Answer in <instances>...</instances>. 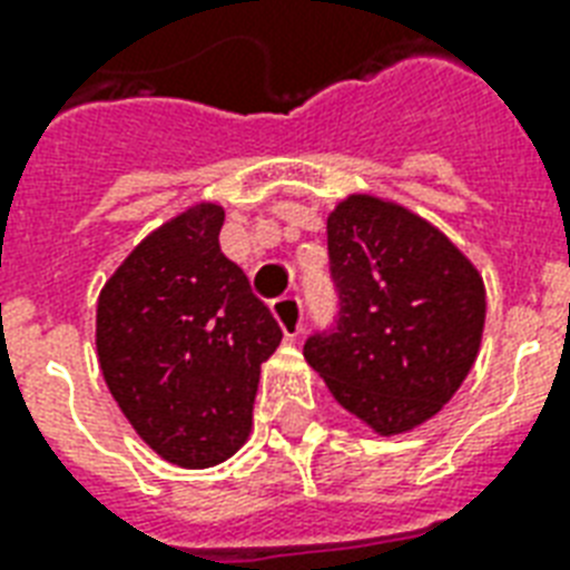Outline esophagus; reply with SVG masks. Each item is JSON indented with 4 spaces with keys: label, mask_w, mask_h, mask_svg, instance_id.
I'll return each mask as SVG.
<instances>
[{
    "label": "esophagus",
    "mask_w": 570,
    "mask_h": 570,
    "mask_svg": "<svg viewBox=\"0 0 570 570\" xmlns=\"http://www.w3.org/2000/svg\"><path fill=\"white\" fill-rule=\"evenodd\" d=\"M272 313H275L277 325L286 334V340H295L302 334L304 325V307L302 298H295V295H281L277 302H272Z\"/></svg>",
    "instance_id": "obj_1"
}]
</instances>
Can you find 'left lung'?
I'll return each instance as SVG.
<instances>
[{
	"label": "left lung",
	"mask_w": 570,
	"mask_h": 570,
	"mask_svg": "<svg viewBox=\"0 0 570 570\" xmlns=\"http://www.w3.org/2000/svg\"><path fill=\"white\" fill-rule=\"evenodd\" d=\"M328 257L340 320L304 343V357L375 434L414 432L476 364L482 275L423 215L366 191L328 213Z\"/></svg>",
	"instance_id": "8db88e82"
}]
</instances>
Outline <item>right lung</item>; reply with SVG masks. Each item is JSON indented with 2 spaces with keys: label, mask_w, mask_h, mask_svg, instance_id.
<instances>
[{
  "label": "right lung",
  "mask_w": 570,
  "mask_h": 570,
  "mask_svg": "<svg viewBox=\"0 0 570 570\" xmlns=\"http://www.w3.org/2000/svg\"><path fill=\"white\" fill-rule=\"evenodd\" d=\"M224 206L147 233L97 298L102 379L136 434L177 468H215L250 434L259 366L281 325L222 254Z\"/></svg>",
  "instance_id": "right-lung-1"
}]
</instances>
